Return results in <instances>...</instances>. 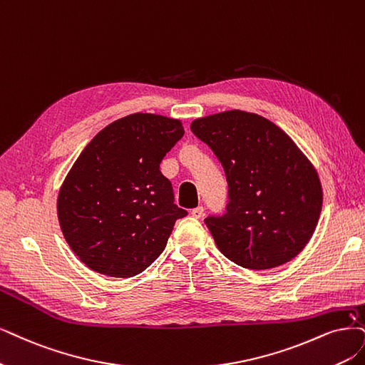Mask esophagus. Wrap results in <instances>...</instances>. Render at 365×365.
<instances>
[{
    "label": "esophagus",
    "instance_id": "obj_1",
    "mask_svg": "<svg viewBox=\"0 0 365 365\" xmlns=\"http://www.w3.org/2000/svg\"><path fill=\"white\" fill-rule=\"evenodd\" d=\"M191 215L194 218H197V220H200L201 217H203L205 215V209H203V206H198V207H195V209H192L191 210Z\"/></svg>",
    "mask_w": 365,
    "mask_h": 365
}]
</instances>
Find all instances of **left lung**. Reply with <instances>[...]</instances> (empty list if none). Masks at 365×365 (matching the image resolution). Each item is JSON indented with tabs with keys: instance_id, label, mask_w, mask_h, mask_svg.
Wrapping results in <instances>:
<instances>
[{
	"instance_id": "obj_1",
	"label": "left lung",
	"mask_w": 365,
	"mask_h": 365,
	"mask_svg": "<svg viewBox=\"0 0 365 365\" xmlns=\"http://www.w3.org/2000/svg\"><path fill=\"white\" fill-rule=\"evenodd\" d=\"M191 130L212 148L227 175V213L205 221L218 250L251 271L294 259L322 212V183L312 160L284 130L254 113L200 117Z\"/></svg>"
}]
</instances>
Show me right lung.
<instances>
[{
  "mask_svg": "<svg viewBox=\"0 0 365 365\" xmlns=\"http://www.w3.org/2000/svg\"><path fill=\"white\" fill-rule=\"evenodd\" d=\"M183 133L178 118L135 113L103 128L73 162L57 215L66 242L91 271L135 277L165 250L186 210L174 205L159 164Z\"/></svg>",
  "mask_w": 365,
  "mask_h": 365,
  "instance_id": "1",
  "label": "right lung"
}]
</instances>
